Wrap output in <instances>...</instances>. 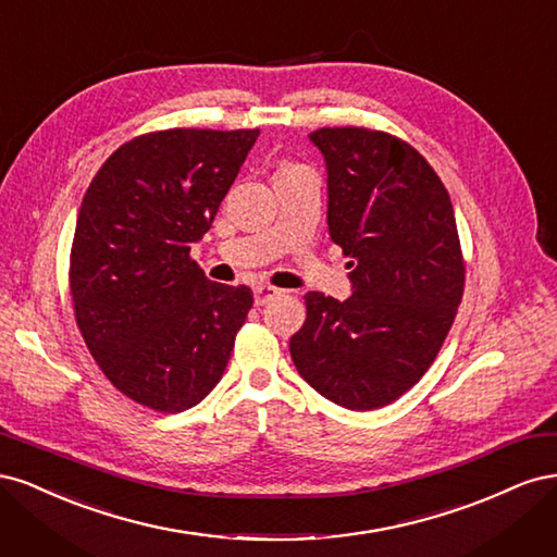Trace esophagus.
<instances>
[{
    "mask_svg": "<svg viewBox=\"0 0 557 557\" xmlns=\"http://www.w3.org/2000/svg\"><path fill=\"white\" fill-rule=\"evenodd\" d=\"M252 295H256V305H258V307H262V305H267L269 299H274L276 295H281V290H278V288H274V285L260 283V285H256V288H252Z\"/></svg>",
    "mask_w": 557,
    "mask_h": 557,
    "instance_id": "1",
    "label": "esophagus"
}]
</instances>
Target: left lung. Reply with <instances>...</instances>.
<instances>
[{
	"instance_id": "8db88e82",
	"label": "left lung",
	"mask_w": 557,
	"mask_h": 557,
	"mask_svg": "<svg viewBox=\"0 0 557 557\" xmlns=\"http://www.w3.org/2000/svg\"><path fill=\"white\" fill-rule=\"evenodd\" d=\"M327 170L330 239L352 295L309 293L290 339L299 376L350 411L395 401L428 372L460 307L465 264L450 197L416 148L385 132L309 134Z\"/></svg>"
}]
</instances>
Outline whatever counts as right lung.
<instances>
[{
	"label": "right lung",
	"mask_w": 557,
	"mask_h": 557,
	"mask_svg": "<svg viewBox=\"0 0 557 557\" xmlns=\"http://www.w3.org/2000/svg\"><path fill=\"white\" fill-rule=\"evenodd\" d=\"M260 129H166L123 144L81 201L70 285L78 330L129 399L178 413L205 399L252 307L190 260Z\"/></svg>",
	"instance_id": "add662e5"
}]
</instances>
